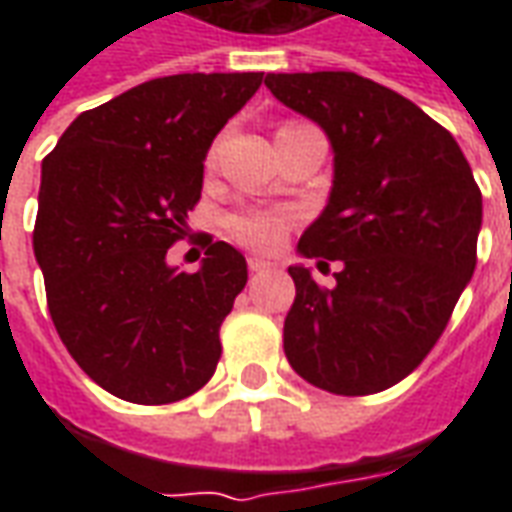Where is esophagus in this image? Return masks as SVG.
I'll return each instance as SVG.
<instances>
[{"label":"esophagus","mask_w":512,"mask_h":512,"mask_svg":"<svg viewBox=\"0 0 512 512\" xmlns=\"http://www.w3.org/2000/svg\"><path fill=\"white\" fill-rule=\"evenodd\" d=\"M271 268V263H266V260H260V257H249V271L252 274H263V271H268Z\"/></svg>","instance_id":"obj_1"}]
</instances>
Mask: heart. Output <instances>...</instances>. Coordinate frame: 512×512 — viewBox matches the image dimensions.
<instances>
[{
  "label": "heart",
  "mask_w": 512,
  "mask_h": 512,
  "mask_svg": "<svg viewBox=\"0 0 512 512\" xmlns=\"http://www.w3.org/2000/svg\"><path fill=\"white\" fill-rule=\"evenodd\" d=\"M288 126H296V123H288ZM224 224H227V233L241 246H249L255 252H274L285 241L290 227L296 224V216L279 208H241L230 213Z\"/></svg>",
  "instance_id": "obj_1"
}]
</instances>
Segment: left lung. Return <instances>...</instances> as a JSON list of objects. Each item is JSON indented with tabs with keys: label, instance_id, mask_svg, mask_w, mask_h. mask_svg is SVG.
Here are the masks:
<instances>
[{
	"label": "left lung",
	"instance_id": "1",
	"mask_svg": "<svg viewBox=\"0 0 512 512\" xmlns=\"http://www.w3.org/2000/svg\"><path fill=\"white\" fill-rule=\"evenodd\" d=\"M266 87L332 142V194L299 255L343 263L334 288L288 268L285 356L318 389L376 395L447 329L477 263L483 194L450 131L384 84L318 71L268 73Z\"/></svg>",
	"mask_w": 512,
	"mask_h": 512
}]
</instances>
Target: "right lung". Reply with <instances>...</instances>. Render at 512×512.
<instances>
[{
	"label": "right lung",
	"mask_w": 512,
	"mask_h": 512,
	"mask_svg": "<svg viewBox=\"0 0 512 512\" xmlns=\"http://www.w3.org/2000/svg\"><path fill=\"white\" fill-rule=\"evenodd\" d=\"M263 73H178L73 120L43 158L32 249L68 354L115 397L161 406L208 384L244 255L202 235L200 271L167 266L189 233L213 136Z\"/></svg>",
	"instance_id": "add662e5"
}]
</instances>
